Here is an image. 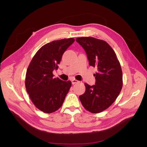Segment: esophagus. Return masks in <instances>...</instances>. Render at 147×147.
Wrapping results in <instances>:
<instances>
[{
  "label": "esophagus",
  "mask_w": 147,
  "mask_h": 147,
  "mask_svg": "<svg viewBox=\"0 0 147 147\" xmlns=\"http://www.w3.org/2000/svg\"><path fill=\"white\" fill-rule=\"evenodd\" d=\"M78 82H79V81L77 80H75V79H72V83L73 84H76V83H78Z\"/></svg>",
  "instance_id": "1"
}]
</instances>
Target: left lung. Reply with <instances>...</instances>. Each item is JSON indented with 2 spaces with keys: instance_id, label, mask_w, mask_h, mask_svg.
I'll use <instances>...</instances> for the list:
<instances>
[{
  "instance_id": "8db88e82",
  "label": "left lung",
  "mask_w": 147,
  "mask_h": 147,
  "mask_svg": "<svg viewBox=\"0 0 147 147\" xmlns=\"http://www.w3.org/2000/svg\"><path fill=\"white\" fill-rule=\"evenodd\" d=\"M86 51L91 66L97 68L94 74L96 84L84 83L86 91L79 98L84 108L92 113L108 109L119 94L123 87V73L116 53L109 44L94 37L77 38Z\"/></svg>"
}]
</instances>
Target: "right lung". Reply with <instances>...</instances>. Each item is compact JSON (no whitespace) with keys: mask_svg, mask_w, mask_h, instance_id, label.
Wrapping results in <instances>:
<instances>
[{"mask_svg":"<svg viewBox=\"0 0 147 147\" xmlns=\"http://www.w3.org/2000/svg\"><path fill=\"white\" fill-rule=\"evenodd\" d=\"M73 38L55 40L42 46L35 53L26 74L25 86L36 107L51 113L63 105L72 82L54 78L65 51L74 42Z\"/></svg>","mask_w":147,"mask_h":147,"instance_id":"add662e5","label":"right lung"}]
</instances>
